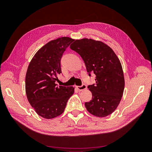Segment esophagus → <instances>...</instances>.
<instances>
[{
    "label": "esophagus",
    "instance_id": "1",
    "mask_svg": "<svg viewBox=\"0 0 152 152\" xmlns=\"http://www.w3.org/2000/svg\"><path fill=\"white\" fill-rule=\"evenodd\" d=\"M76 87H77V89L78 90L81 91H83V90L86 89L87 88V86H86L85 84H82V85L80 86H76Z\"/></svg>",
    "mask_w": 152,
    "mask_h": 152
}]
</instances>
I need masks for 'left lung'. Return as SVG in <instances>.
<instances>
[{"label":"left lung","instance_id":"left-lung-1","mask_svg":"<svg viewBox=\"0 0 152 152\" xmlns=\"http://www.w3.org/2000/svg\"><path fill=\"white\" fill-rule=\"evenodd\" d=\"M70 48L82 57L89 76L91 72L96 76V83L88 86L93 98L85 103L87 111L99 117L109 115L120 103L125 85L117 55L107 44L93 39L76 40Z\"/></svg>","mask_w":152,"mask_h":152}]
</instances>
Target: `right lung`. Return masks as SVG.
<instances>
[{"label": "right lung", "mask_w": 152, "mask_h": 152, "mask_svg": "<svg viewBox=\"0 0 152 152\" xmlns=\"http://www.w3.org/2000/svg\"><path fill=\"white\" fill-rule=\"evenodd\" d=\"M73 40L63 37L50 41L37 52L27 69V98L36 113L44 118H53L61 115L74 93L73 87L56 84L58 75L61 73L63 54Z\"/></svg>", "instance_id": "add662e5"}]
</instances>
